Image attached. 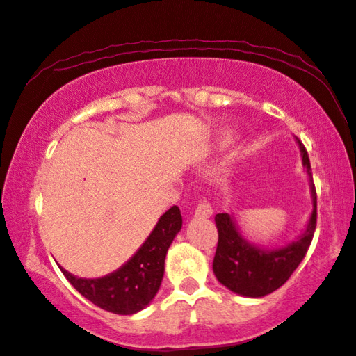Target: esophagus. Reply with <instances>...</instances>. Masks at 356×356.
<instances>
[{
  "mask_svg": "<svg viewBox=\"0 0 356 356\" xmlns=\"http://www.w3.org/2000/svg\"><path fill=\"white\" fill-rule=\"evenodd\" d=\"M211 214H213V208H211L209 203L207 200H200L199 205L195 207V217L207 218L211 217Z\"/></svg>",
  "mask_w": 356,
  "mask_h": 356,
  "instance_id": "esophagus-1",
  "label": "esophagus"
}]
</instances>
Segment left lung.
Masks as SVG:
<instances>
[{"instance_id":"left-lung-1","label":"left lung","mask_w":356,"mask_h":356,"mask_svg":"<svg viewBox=\"0 0 356 356\" xmlns=\"http://www.w3.org/2000/svg\"><path fill=\"white\" fill-rule=\"evenodd\" d=\"M306 171L311 179L314 209L305 232L298 240L284 248L268 251L249 243L238 232L229 214H217L216 226L218 231L217 249L213 261V270L218 282L229 291L245 297L259 298L283 286L298 264L303 261L309 246L312 243L316 226V190L312 179L311 162L303 143L297 138Z\"/></svg>"}]
</instances>
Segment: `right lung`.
<instances>
[{
    "instance_id": "1",
    "label": "right lung",
    "mask_w": 356,
    "mask_h": 356,
    "mask_svg": "<svg viewBox=\"0 0 356 356\" xmlns=\"http://www.w3.org/2000/svg\"><path fill=\"white\" fill-rule=\"evenodd\" d=\"M182 228L179 207H171L159 218L139 251L122 268L102 278H78L61 268L63 274L81 295L104 311L131 315L142 311L161 287L165 257Z\"/></svg>"
}]
</instances>
